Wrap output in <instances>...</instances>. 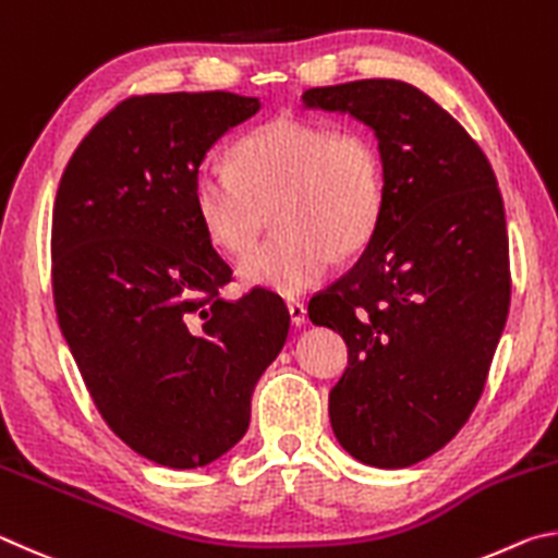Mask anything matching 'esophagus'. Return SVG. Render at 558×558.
<instances>
[{"label":"esophagus","mask_w":558,"mask_h":558,"mask_svg":"<svg viewBox=\"0 0 558 558\" xmlns=\"http://www.w3.org/2000/svg\"><path fill=\"white\" fill-rule=\"evenodd\" d=\"M287 308H289L291 324H294V326H304V324H306V314H308V311H306L304 304H301V301H289Z\"/></svg>","instance_id":"obj_1"}]
</instances>
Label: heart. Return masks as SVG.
<instances>
[{
  "instance_id": "obj_1",
  "label": "heart",
  "mask_w": 558,
  "mask_h": 558,
  "mask_svg": "<svg viewBox=\"0 0 558 558\" xmlns=\"http://www.w3.org/2000/svg\"><path fill=\"white\" fill-rule=\"evenodd\" d=\"M193 195L205 232L230 254L257 242L274 208L281 230L240 262V274L299 296L328 277L340 252L373 238L385 208L383 156L365 132L277 117L240 136L230 163H203Z\"/></svg>"
}]
</instances>
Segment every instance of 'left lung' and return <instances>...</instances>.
Listing matches in <instances>:
<instances>
[{"instance_id":"left-lung-1","label":"left lung","mask_w":558,"mask_h":558,"mask_svg":"<svg viewBox=\"0 0 558 558\" xmlns=\"http://www.w3.org/2000/svg\"><path fill=\"white\" fill-rule=\"evenodd\" d=\"M301 100L367 124L385 169L363 257L308 304L348 343L330 426L360 463L414 465L461 432L500 343L512 289L502 195L481 146L414 85L353 81Z\"/></svg>"}]
</instances>
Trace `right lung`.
Segmentation results:
<instances>
[{
  "instance_id": "right-lung-1",
  "label": "right lung",
  "mask_w": 558,
  "mask_h": 558,
  "mask_svg": "<svg viewBox=\"0 0 558 558\" xmlns=\"http://www.w3.org/2000/svg\"><path fill=\"white\" fill-rule=\"evenodd\" d=\"M234 93L136 95L77 146L53 205L58 324L97 412L149 461L213 463L250 426L289 333L277 294L220 299L232 277L195 208L210 146L257 114Z\"/></svg>"
}]
</instances>
